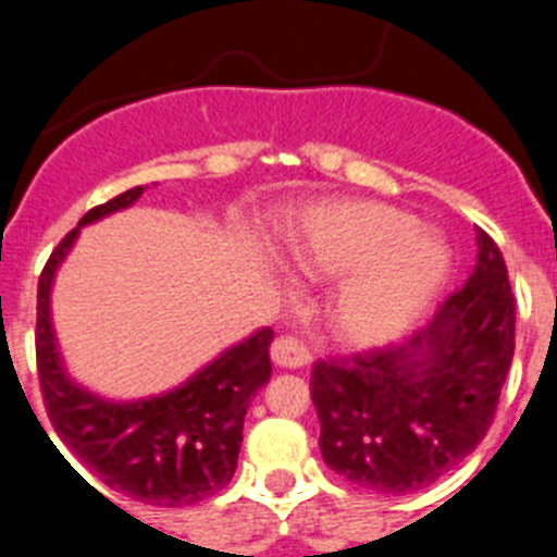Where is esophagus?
<instances>
[{"label":"esophagus","instance_id":"obj_1","mask_svg":"<svg viewBox=\"0 0 557 557\" xmlns=\"http://www.w3.org/2000/svg\"><path fill=\"white\" fill-rule=\"evenodd\" d=\"M272 361L277 367H285V370H299L310 361V350L294 334H285V337H277L272 343Z\"/></svg>","mask_w":557,"mask_h":557}]
</instances>
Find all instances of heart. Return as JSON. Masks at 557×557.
<instances>
[{"mask_svg": "<svg viewBox=\"0 0 557 557\" xmlns=\"http://www.w3.org/2000/svg\"><path fill=\"white\" fill-rule=\"evenodd\" d=\"M294 267L337 280L326 307L334 337L354 348L397 337L444 285L446 247L408 212L377 201H326L301 212L288 234Z\"/></svg>", "mask_w": 557, "mask_h": 557, "instance_id": "1", "label": "heart"}]
</instances>
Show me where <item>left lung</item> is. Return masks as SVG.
Here are the masks:
<instances>
[{"instance_id": "left-lung-1", "label": "left lung", "mask_w": 557, "mask_h": 557, "mask_svg": "<svg viewBox=\"0 0 557 557\" xmlns=\"http://www.w3.org/2000/svg\"><path fill=\"white\" fill-rule=\"evenodd\" d=\"M473 274L408 343L315 361L312 405L332 471L375 493H413L460 466L487 435L515 359L509 272L476 228Z\"/></svg>"}]
</instances>
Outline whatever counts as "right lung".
I'll list each match as a JSON object with an SVG mask.
<instances>
[{"mask_svg": "<svg viewBox=\"0 0 557 557\" xmlns=\"http://www.w3.org/2000/svg\"><path fill=\"white\" fill-rule=\"evenodd\" d=\"M144 190L89 209L48 258L37 283V375L53 430L102 484L141 504L190 506L234 476L247 405L272 375V329H258L171 392L113 403L70 381L51 326L53 277L81 225L133 207Z\"/></svg>", "mask_w": 557, "mask_h": 557, "instance_id": "obj_1", "label": "right lung"}]
</instances>
